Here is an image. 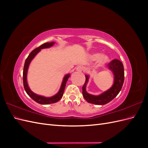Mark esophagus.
Segmentation results:
<instances>
[{"mask_svg":"<svg viewBox=\"0 0 148 148\" xmlns=\"http://www.w3.org/2000/svg\"><path fill=\"white\" fill-rule=\"evenodd\" d=\"M76 71H82V67L81 66H78L77 68H76Z\"/></svg>","mask_w":148,"mask_h":148,"instance_id":"obj_1","label":"esophagus"}]
</instances>
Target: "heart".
<instances>
[{"mask_svg":"<svg viewBox=\"0 0 148 148\" xmlns=\"http://www.w3.org/2000/svg\"><path fill=\"white\" fill-rule=\"evenodd\" d=\"M90 59L92 60L97 59V66H102L109 62V57L107 55H101L99 53H92L90 55Z\"/></svg>","mask_w":148,"mask_h":148,"instance_id":"heart-1","label":"heart"}]
</instances>
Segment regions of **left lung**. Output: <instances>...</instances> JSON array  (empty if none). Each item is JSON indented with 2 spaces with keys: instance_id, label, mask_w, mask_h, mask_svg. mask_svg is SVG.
<instances>
[{
  "instance_id": "1",
  "label": "left lung",
  "mask_w": 148,
  "mask_h": 148,
  "mask_svg": "<svg viewBox=\"0 0 148 148\" xmlns=\"http://www.w3.org/2000/svg\"><path fill=\"white\" fill-rule=\"evenodd\" d=\"M107 66L108 70L113 74L114 83L109 89L99 95H91L86 91L87 84L90 76L85 75L86 81L82 87L83 96L89 103L96 105H105L114 99L122 89L124 82V68L122 63L118 59H114L110 62Z\"/></svg>"
}]
</instances>
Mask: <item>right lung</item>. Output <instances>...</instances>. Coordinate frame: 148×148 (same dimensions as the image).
I'll list each match as a JSON object with an SVG mask.
<instances>
[{
    "label": "right lung",
    "mask_w": 148,
    "mask_h": 148,
    "mask_svg": "<svg viewBox=\"0 0 148 148\" xmlns=\"http://www.w3.org/2000/svg\"><path fill=\"white\" fill-rule=\"evenodd\" d=\"M55 43L56 42L44 43L42 44L41 46L37 47L36 49H34V50L29 53V55L27 57V59H26L25 62L23 73V86H24L25 90L31 99L34 100L35 102L39 103L40 104H43V105L50 104H52V103H55V102H57V101H59L61 99L62 97L63 96L66 82L69 78V77H70V73L66 74L64 76L59 91H58V92L55 95H53L51 97H46L44 96L37 95V94H36L31 91L28 86V83L27 81V75H28L29 66L31 64V61L33 60V59L36 57V56L38 53L41 51V49L50 48L54 45Z\"/></svg>",
    "instance_id": "right-lung-1"
}]
</instances>
